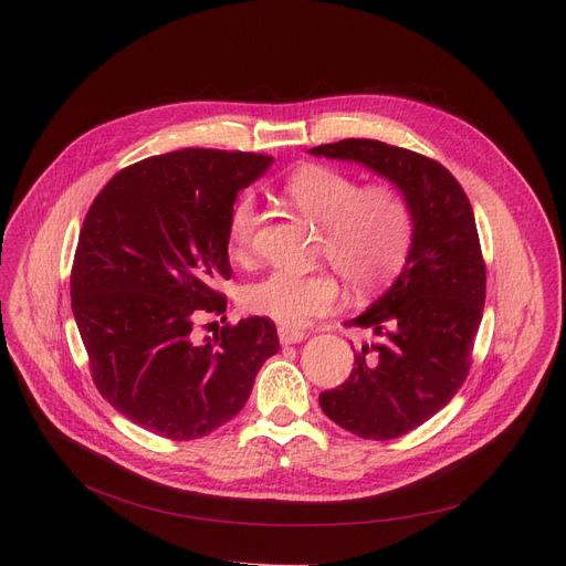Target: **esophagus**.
Segmentation results:
<instances>
[{
    "mask_svg": "<svg viewBox=\"0 0 566 566\" xmlns=\"http://www.w3.org/2000/svg\"><path fill=\"white\" fill-rule=\"evenodd\" d=\"M277 335H280V344H282V346H289V344H301V342L307 337L303 331H298V328H289V325H280Z\"/></svg>",
    "mask_w": 566,
    "mask_h": 566,
    "instance_id": "1",
    "label": "esophagus"
}]
</instances>
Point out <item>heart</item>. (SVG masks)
<instances>
[{"mask_svg":"<svg viewBox=\"0 0 566 566\" xmlns=\"http://www.w3.org/2000/svg\"><path fill=\"white\" fill-rule=\"evenodd\" d=\"M286 197L298 211L325 229L323 256L355 291H371L395 277L412 245V208L395 186H367L358 178L323 165L295 171ZM256 229V206L238 199L227 220V245L235 259L250 254ZM339 298L331 273L273 271L243 291V307L282 325H301L310 316L331 312Z\"/></svg>","mask_w":566,"mask_h":566,"instance_id":"heart-1","label":"heart"}]
</instances>
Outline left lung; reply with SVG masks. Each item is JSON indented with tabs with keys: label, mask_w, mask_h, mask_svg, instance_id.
<instances>
[{
	"label": "left lung",
	"mask_w": 566,
	"mask_h": 566,
	"mask_svg": "<svg viewBox=\"0 0 566 566\" xmlns=\"http://www.w3.org/2000/svg\"><path fill=\"white\" fill-rule=\"evenodd\" d=\"M310 154L374 169L412 208V245L399 277L344 323L371 331L376 342L355 350L344 385L318 397L342 429L392 440L448 406L468 376L486 298L478 224L457 178L427 156L378 139H342Z\"/></svg>",
	"instance_id": "8db88e82"
}]
</instances>
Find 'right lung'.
Here are the masks:
<instances>
[{
    "label": "right lung",
    "instance_id": "1",
    "mask_svg": "<svg viewBox=\"0 0 566 566\" xmlns=\"http://www.w3.org/2000/svg\"><path fill=\"white\" fill-rule=\"evenodd\" d=\"M271 165V156L184 148L114 174L88 208L73 316L98 392L146 431L192 440L222 427L280 348L263 316L227 323L213 339L192 335L197 321L227 310L216 286L231 277L229 211Z\"/></svg>",
    "mask_w": 566,
    "mask_h": 566
}]
</instances>
